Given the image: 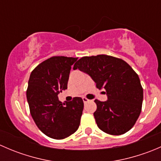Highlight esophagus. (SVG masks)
<instances>
[{
    "instance_id": "esophagus-1",
    "label": "esophagus",
    "mask_w": 161,
    "mask_h": 161,
    "mask_svg": "<svg viewBox=\"0 0 161 161\" xmlns=\"http://www.w3.org/2000/svg\"><path fill=\"white\" fill-rule=\"evenodd\" d=\"M82 100H83L84 103H86L90 101V100H89V99H87L86 97H82Z\"/></svg>"
}]
</instances>
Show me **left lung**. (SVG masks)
I'll return each instance as SVG.
<instances>
[{"instance_id":"left-lung-1","label":"left lung","mask_w":161,"mask_h":161,"mask_svg":"<svg viewBox=\"0 0 161 161\" xmlns=\"http://www.w3.org/2000/svg\"><path fill=\"white\" fill-rule=\"evenodd\" d=\"M77 69L90 75L97 89L107 92V101L94 100L99 129L114 136L130 130L140 114L143 99L137 73L124 60L106 54L82 57L75 64L73 69Z\"/></svg>"}]
</instances>
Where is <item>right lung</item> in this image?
I'll return each mask as SVG.
<instances>
[{"instance_id":"obj_1","label":"right lung","mask_w":161,"mask_h":161,"mask_svg":"<svg viewBox=\"0 0 161 161\" xmlns=\"http://www.w3.org/2000/svg\"><path fill=\"white\" fill-rule=\"evenodd\" d=\"M78 58L53 56L43 61L30 74L26 97L31 116L48 137L63 139L75 132L80 125L83 100L74 97L62 103L58 95L67 89L71 66Z\"/></svg>"}]
</instances>
